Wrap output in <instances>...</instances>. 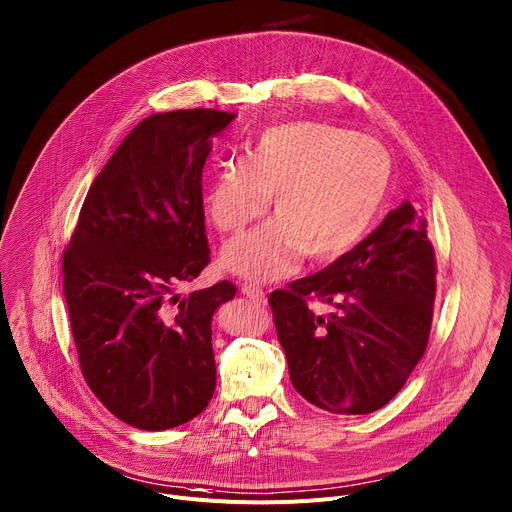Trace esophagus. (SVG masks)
<instances>
[{"label": "esophagus", "instance_id": "esophagus-1", "mask_svg": "<svg viewBox=\"0 0 512 512\" xmlns=\"http://www.w3.org/2000/svg\"><path fill=\"white\" fill-rule=\"evenodd\" d=\"M241 292H243L247 298H251L253 302H259V304H265V300H267L263 288L257 286V284H251V282H245V284L241 286Z\"/></svg>", "mask_w": 512, "mask_h": 512}]
</instances>
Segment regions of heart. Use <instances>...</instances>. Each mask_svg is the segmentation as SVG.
<instances>
[{"label": "heart", "mask_w": 512, "mask_h": 512, "mask_svg": "<svg viewBox=\"0 0 512 512\" xmlns=\"http://www.w3.org/2000/svg\"><path fill=\"white\" fill-rule=\"evenodd\" d=\"M391 183V158L372 138L317 121L263 129L245 160L222 162L208 185L214 226L238 234L271 197L276 220L224 249L228 269L278 280L304 255L333 261L354 249L377 220Z\"/></svg>", "instance_id": "heart-1"}]
</instances>
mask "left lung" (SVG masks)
Segmentation results:
<instances>
[{
    "label": "left lung",
    "instance_id": "1",
    "mask_svg": "<svg viewBox=\"0 0 512 512\" xmlns=\"http://www.w3.org/2000/svg\"><path fill=\"white\" fill-rule=\"evenodd\" d=\"M434 296L426 220L403 201L329 267L269 294L294 389L331 414L381 410L426 352ZM313 299L334 313L315 314Z\"/></svg>",
    "mask_w": 512,
    "mask_h": 512
}]
</instances>
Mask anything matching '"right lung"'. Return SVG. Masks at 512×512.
<instances>
[{
    "label": "right lung",
    "mask_w": 512,
    "mask_h": 512,
    "mask_svg": "<svg viewBox=\"0 0 512 512\" xmlns=\"http://www.w3.org/2000/svg\"><path fill=\"white\" fill-rule=\"evenodd\" d=\"M234 113L146 117L94 179L63 253V294L82 374L121 422L166 430L216 389L212 317L232 282L181 296L210 263L201 173Z\"/></svg>",
    "instance_id": "add662e5"
}]
</instances>
